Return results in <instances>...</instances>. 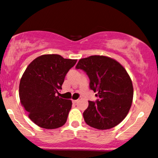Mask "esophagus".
Segmentation results:
<instances>
[{
	"label": "esophagus",
	"instance_id": "obj_1",
	"mask_svg": "<svg viewBox=\"0 0 158 158\" xmlns=\"http://www.w3.org/2000/svg\"><path fill=\"white\" fill-rule=\"evenodd\" d=\"M77 102H78V100H73V101H72V102H73V104H77Z\"/></svg>",
	"mask_w": 158,
	"mask_h": 158
}]
</instances>
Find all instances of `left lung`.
Segmentation results:
<instances>
[{
    "instance_id": "8db88e82",
    "label": "left lung",
    "mask_w": 158,
    "mask_h": 158,
    "mask_svg": "<svg viewBox=\"0 0 158 158\" xmlns=\"http://www.w3.org/2000/svg\"><path fill=\"white\" fill-rule=\"evenodd\" d=\"M76 68L87 73L90 88L97 92L98 97L96 102L88 101V107L83 113L87 124L108 130L120 123L133 98V86L124 68L113 59L95 55L79 60Z\"/></svg>"
}]
</instances>
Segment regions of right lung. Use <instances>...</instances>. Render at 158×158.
I'll return each mask as SVG.
<instances>
[{
  "label": "right lung",
  "mask_w": 158,
  "mask_h": 158,
  "mask_svg": "<svg viewBox=\"0 0 158 158\" xmlns=\"http://www.w3.org/2000/svg\"><path fill=\"white\" fill-rule=\"evenodd\" d=\"M77 61L58 54H45L26 68L20 79L19 96L29 118L37 126L53 130L65 123L72 102L56 94Z\"/></svg>",
  "instance_id": "obj_1"
}]
</instances>
